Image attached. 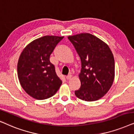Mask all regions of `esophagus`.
Segmentation results:
<instances>
[{
    "instance_id": "obj_1",
    "label": "esophagus",
    "mask_w": 134,
    "mask_h": 134,
    "mask_svg": "<svg viewBox=\"0 0 134 134\" xmlns=\"http://www.w3.org/2000/svg\"><path fill=\"white\" fill-rule=\"evenodd\" d=\"M72 78V75H68L67 76H66V79L67 80H70V78Z\"/></svg>"
}]
</instances>
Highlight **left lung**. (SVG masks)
Here are the masks:
<instances>
[{
  "label": "left lung",
  "mask_w": 134,
  "mask_h": 134,
  "mask_svg": "<svg viewBox=\"0 0 134 134\" xmlns=\"http://www.w3.org/2000/svg\"><path fill=\"white\" fill-rule=\"evenodd\" d=\"M81 62V86L75 91L83 100H99L108 91L115 78V60L109 46L88 33L69 36Z\"/></svg>",
  "instance_id": "left-lung-1"
}]
</instances>
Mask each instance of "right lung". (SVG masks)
Instances as JSON below:
<instances>
[{
    "label": "right lung",
    "instance_id": "right-lung-1",
    "mask_svg": "<svg viewBox=\"0 0 134 134\" xmlns=\"http://www.w3.org/2000/svg\"><path fill=\"white\" fill-rule=\"evenodd\" d=\"M63 38L42 37L29 44L21 53L18 62V76L23 90L33 98L48 99L59 89L62 81L49 57Z\"/></svg>",
    "mask_w": 134,
    "mask_h": 134
}]
</instances>
